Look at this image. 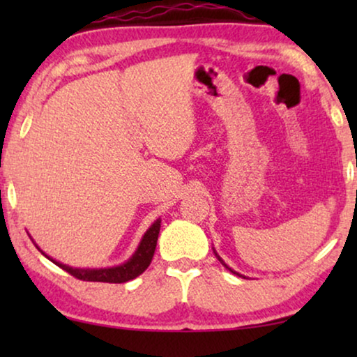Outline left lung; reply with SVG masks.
<instances>
[{
	"mask_svg": "<svg viewBox=\"0 0 357 357\" xmlns=\"http://www.w3.org/2000/svg\"><path fill=\"white\" fill-rule=\"evenodd\" d=\"M214 253H216V252H214ZM216 257H218V260H219V261H221V263H222V265H224V266H226L229 271H232V273H234V275H238V273H236V271H234V270H231V268H229V266L226 265V263H224V261L221 260V257H219V255H218V253H216ZM238 276H242V275H238ZM242 278H245V276H242Z\"/></svg>",
	"mask_w": 357,
	"mask_h": 357,
	"instance_id": "8db88e82",
	"label": "left lung"
}]
</instances>
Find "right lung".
<instances>
[{"mask_svg": "<svg viewBox=\"0 0 357 357\" xmlns=\"http://www.w3.org/2000/svg\"><path fill=\"white\" fill-rule=\"evenodd\" d=\"M159 231H160V219H155L146 234L141 238L138 248L133 253V257L130 258L128 261H125L123 265L119 266H112V268H99V270H89V268H73L68 265H63L60 261H55L53 258L47 255L45 252H42L48 260L55 263L56 266H60L61 270H65L66 273H70L71 276L77 278V280L82 281H97V282H126L130 280H135L136 276H139L146 268L149 266L151 260L154 257V250L155 245H158V237H159Z\"/></svg>", "mask_w": 357, "mask_h": 357, "instance_id": "1", "label": "right lung"}]
</instances>
